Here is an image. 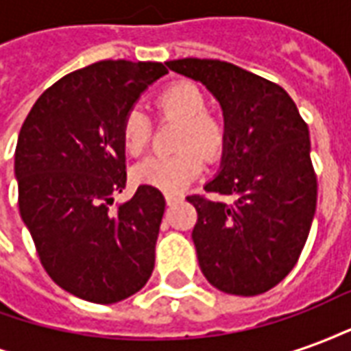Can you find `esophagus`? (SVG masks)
Masks as SVG:
<instances>
[{"label": "esophagus", "instance_id": "34e87169", "mask_svg": "<svg viewBox=\"0 0 351 351\" xmlns=\"http://www.w3.org/2000/svg\"><path fill=\"white\" fill-rule=\"evenodd\" d=\"M165 201H167V205H175L180 201V197L178 195H165Z\"/></svg>", "mask_w": 351, "mask_h": 351}]
</instances>
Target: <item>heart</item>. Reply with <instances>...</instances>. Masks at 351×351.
Masks as SVG:
<instances>
[{
    "label": "heart",
    "mask_w": 351,
    "mask_h": 351,
    "mask_svg": "<svg viewBox=\"0 0 351 351\" xmlns=\"http://www.w3.org/2000/svg\"><path fill=\"white\" fill-rule=\"evenodd\" d=\"M156 107L163 116L182 120L180 135L182 152L171 156H150L133 169V178L138 184L154 186L158 190L176 193L203 171L205 156H218L223 146L226 131L216 116L206 112V97L193 82H175L167 86L156 99ZM123 150L138 156L146 150L150 141V120L138 107L130 108L120 125Z\"/></svg>",
    "instance_id": "1"
}]
</instances>
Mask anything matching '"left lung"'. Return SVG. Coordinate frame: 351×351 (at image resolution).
Returning a JSON list of instances; mask_svg holds the SVG:
<instances>
[{"label":"left lung","mask_w":351,"mask_h":351,"mask_svg":"<svg viewBox=\"0 0 351 351\" xmlns=\"http://www.w3.org/2000/svg\"><path fill=\"white\" fill-rule=\"evenodd\" d=\"M165 65L201 82L223 110L220 171L205 190L231 201L188 197L199 267L223 293H265L295 267L316 213L308 125L284 88L243 67L199 58Z\"/></svg>","instance_id":"8db88e82"}]
</instances>
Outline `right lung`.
<instances>
[{
	"instance_id": "right-lung-1",
	"label": "right lung",
	"mask_w": 351,
	"mask_h": 351,
	"mask_svg": "<svg viewBox=\"0 0 351 351\" xmlns=\"http://www.w3.org/2000/svg\"><path fill=\"white\" fill-rule=\"evenodd\" d=\"M165 73L160 62L103 60L43 92L22 123L20 216L50 278L84 301H123L154 271L163 193L138 186L130 201L108 205L125 188L123 116Z\"/></svg>"
}]
</instances>
